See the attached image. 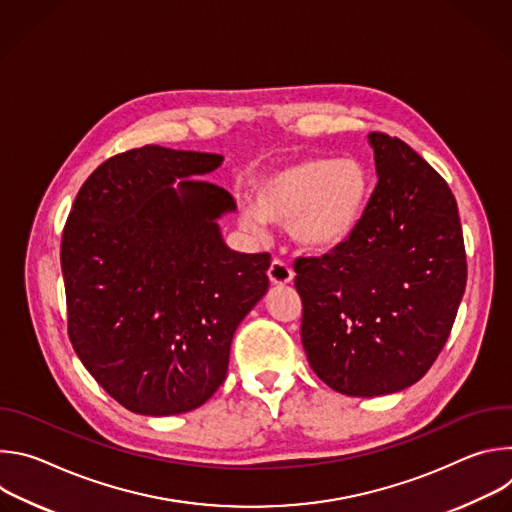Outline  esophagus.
Wrapping results in <instances>:
<instances>
[{
    "instance_id": "1",
    "label": "esophagus",
    "mask_w": 512,
    "mask_h": 512,
    "mask_svg": "<svg viewBox=\"0 0 512 512\" xmlns=\"http://www.w3.org/2000/svg\"><path fill=\"white\" fill-rule=\"evenodd\" d=\"M267 275H269V281L273 285H287L291 279H294V271H291V267L279 259H273L269 269H267Z\"/></svg>"
}]
</instances>
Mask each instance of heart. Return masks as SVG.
Returning a JSON list of instances; mask_svg holds the SVG:
<instances>
[{
	"mask_svg": "<svg viewBox=\"0 0 512 512\" xmlns=\"http://www.w3.org/2000/svg\"><path fill=\"white\" fill-rule=\"evenodd\" d=\"M369 190V174L354 160H302L259 180L255 208L243 212V223L253 231H259L263 221L289 225L300 249L330 253L360 225Z\"/></svg>",
	"mask_w": 512,
	"mask_h": 512,
	"instance_id": "b5f03b06",
	"label": "heart"
}]
</instances>
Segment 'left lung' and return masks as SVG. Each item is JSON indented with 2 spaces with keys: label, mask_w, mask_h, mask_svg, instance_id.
I'll return each mask as SVG.
<instances>
[{
  "label": "left lung",
  "mask_w": 512,
  "mask_h": 512,
  "mask_svg": "<svg viewBox=\"0 0 512 512\" xmlns=\"http://www.w3.org/2000/svg\"><path fill=\"white\" fill-rule=\"evenodd\" d=\"M377 188L338 249L296 259L312 371L348 397L417 383L442 352L466 289L456 198L405 141L369 133Z\"/></svg>",
  "instance_id": "obj_1"
}]
</instances>
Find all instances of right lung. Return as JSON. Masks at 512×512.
Wrapping results in <instances>:
<instances>
[{
    "label": "right lung",
    "mask_w": 512,
    "mask_h": 512,
    "mask_svg": "<svg viewBox=\"0 0 512 512\" xmlns=\"http://www.w3.org/2000/svg\"><path fill=\"white\" fill-rule=\"evenodd\" d=\"M223 160L143 145L103 162L68 214V336L95 381L133 413L204 405L227 377L237 326L269 287V253L233 251L221 235L233 196L198 180Z\"/></svg>",
    "instance_id": "add662e5"
}]
</instances>
